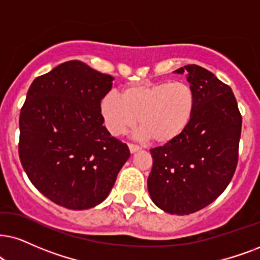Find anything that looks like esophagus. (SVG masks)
I'll use <instances>...</instances> for the list:
<instances>
[{
  "instance_id": "obj_1",
  "label": "esophagus",
  "mask_w": 260,
  "mask_h": 260,
  "mask_svg": "<svg viewBox=\"0 0 260 260\" xmlns=\"http://www.w3.org/2000/svg\"><path fill=\"white\" fill-rule=\"evenodd\" d=\"M128 147H129V151H131V153H134L136 152V151H138L140 149V146H138L137 144H128Z\"/></svg>"
}]
</instances>
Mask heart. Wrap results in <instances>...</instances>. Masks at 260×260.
Segmentation results:
<instances>
[{
	"label": "heart",
	"instance_id": "heart-1",
	"mask_svg": "<svg viewBox=\"0 0 260 260\" xmlns=\"http://www.w3.org/2000/svg\"><path fill=\"white\" fill-rule=\"evenodd\" d=\"M194 110V91L186 83L132 85L121 96L109 92L101 102L102 116L111 134H123L139 117L143 137L160 145L185 132Z\"/></svg>",
	"mask_w": 260,
	"mask_h": 260
}]
</instances>
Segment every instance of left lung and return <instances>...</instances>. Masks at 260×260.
I'll return each instance as SVG.
<instances>
[{
	"mask_svg": "<svg viewBox=\"0 0 260 260\" xmlns=\"http://www.w3.org/2000/svg\"><path fill=\"white\" fill-rule=\"evenodd\" d=\"M196 110L179 138L150 150L147 188L163 211L189 215L211 204L232 181L239 159L242 117L228 85L205 68L187 64Z\"/></svg>",
	"mask_w": 260,
	"mask_h": 260,
	"instance_id": "left-lung-1",
	"label": "left lung"
}]
</instances>
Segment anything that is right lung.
<instances>
[{"mask_svg":"<svg viewBox=\"0 0 260 260\" xmlns=\"http://www.w3.org/2000/svg\"><path fill=\"white\" fill-rule=\"evenodd\" d=\"M114 78L73 60L36 78L21 108L19 157L29 181L72 210L107 198L129 149L103 126L101 102Z\"/></svg>","mask_w":260,"mask_h":260,"instance_id":"right-lung-1","label":"right lung"}]
</instances>
